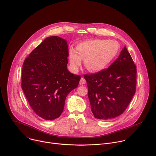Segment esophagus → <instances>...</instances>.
<instances>
[{
    "label": "esophagus",
    "instance_id": "1",
    "mask_svg": "<svg viewBox=\"0 0 156 156\" xmlns=\"http://www.w3.org/2000/svg\"><path fill=\"white\" fill-rule=\"evenodd\" d=\"M86 83V80L84 78H81L80 79V85H83L84 84Z\"/></svg>",
    "mask_w": 156,
    "mask_h": 156
}]
</instances>
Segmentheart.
<instances>
[{
    "label": "heart",
    "instance_id": "1",
    "mask_svg": "<svg viewBox=\"0 0 156 156\" xmlns=\"http://www.w3.org/2000/svg\"><path fill=\"white\" fill-rule=\"evenodd\" d=\"M119 50V44L113 40L89 39L78 43L76 51L70 49L69 58L71 68L76 71L84 60L85 68L90 72L104 70L112 62Z\"/></svg>",
    "mask_w": 156,
    "mask_h": 156
}]
</instances>
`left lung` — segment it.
<instances>
[{
  "label": "left lung",
  "instance_id": "obj_1",
  "mask_svg": "<svg viewBox=\"0 0 156 156\" xmlns=\"http://www.w3.org/2000/svg\"><path fill=\"white\" fill-rule=\"evenodd\" d=\"M95 118L108 120L123 113L135 94L136 66L126 46L107 69L84 75Z\"/></svg>",
  "mask_w": 156,
  "mask_h": 156
}]
</instances>
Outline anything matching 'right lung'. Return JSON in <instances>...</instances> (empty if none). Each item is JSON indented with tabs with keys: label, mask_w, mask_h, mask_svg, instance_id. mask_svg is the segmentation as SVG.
Returning <instances> with one entry per match:
<instances>
[{
	"label": "right lung",
	"mask_w": 156,
	"mask_h": 156,
	"mask_svg": "<svg viewBox=\"0 0 156 156\" xmlns=\"http://www.w3.org/2000/svg\"><path fill=\"white\" fill-rule=\"evenodd\" d=\"M69 47L54 36L44 39L24 61L21 88L34 112L52 120L62 113L65 99L81 79L67 69Z\"/></svg>",
	"instance_id": "add662e5"
}]
</instances>
